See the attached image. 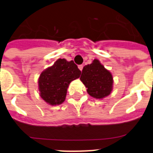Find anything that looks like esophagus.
<instances>
[{
  "mask_svg": "<svg viewBox=\"0 0 153 153\" xmlns=\"http://www.w3.org/2000/svg\"><path fill=\"white\" fill-rule=\"evenodd\" d=\"M83 65H79V66H78V68H79L81 71H82V70H83Z\"/></svg>",
  "mask_w": 153,
  "mask_h": 153,
  "instance_id": "34e87169",
  "label": "esophagus"
}]
</instances>
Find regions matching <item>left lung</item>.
Listing matches in <instances>:
<instances>
[{
  "mask_svg": "<svg viewBox=\"0 0 153 153\" xmlns=\"http://www.w3.org/2000/svg\"><path fill=\"white\" fill-rule=\"evenodd\" d=\"M79 79L87 89L89 95L93 98L103 99L113 90V75L97 59L83 67Z\"/></svg>",
  "mask_w": 153,
  "mask_h": 153,
  "instance_id": "8db88e82",
  "label": "left lung"
}]
</instances>
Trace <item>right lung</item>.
I'll list each match as a JSON object with an SVG mask.
<instances>
[{"mask_svg": "<svg viewBox=\"0 0 153 153\" xmlns=\"http://www.w3.org/2000/svg\"><path fill=\"white\" fill-rule=\"evenodd\" d=\"M81 71L73 60L58 59L40 74L38 79L40 96L51 106L64 102L67 89L73 80L78 79Z\"/></svg>", "mask_w": 153, "mask_h": 153, "instance_id": "right-lung-1", "label": "right lung"}]
</instances>
